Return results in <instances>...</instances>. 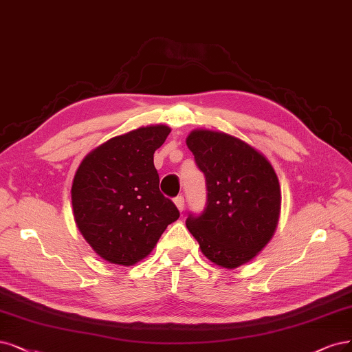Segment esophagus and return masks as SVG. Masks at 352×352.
I'll return each instance as SVG.
<instances>
[{"mask_svg":"<svg viewBox=\"0 0 352 352\" xmlns=\"http://www.w3.org/2000/svg\"><path fill=\"white\" fill-rule=\"evenodd\" d=\"M173 202H175V205L177 207V210L182 212L184 211V207H185V199H184V197H176L175 199H173Z\"/></svg>","mask_w":352,"mask_h":352,"instance_id":"esophagus-1","label":"esophagus"}]
</instances>
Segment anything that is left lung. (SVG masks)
<instances>
[{
	"mask_svg": "<svg viewBox=\"0 0 352 352\" xmlns=\"http://www.w3.org/2000/svg\"><path fill=\"white\" fill-rule=\"evenodd\" d=\"M188 148L207 180V208L186 227L212 263L226 270L250 262L270 243L281 212L272 164L250 144L221 131L193 129Z\"/></svg>",
	"mask_w": 352,
	"mask_h": 352,
	"instance_id": "1",
	"label": "left lung"
}]
</instances>
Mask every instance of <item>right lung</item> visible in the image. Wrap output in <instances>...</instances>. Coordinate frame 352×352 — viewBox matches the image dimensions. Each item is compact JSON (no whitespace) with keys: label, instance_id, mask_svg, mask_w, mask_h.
<instances>
[{"label":"right lung","instance_id":"add662e5","mask_svg":"<svg viewBox=\"0 0 352 352\" xmlns=\"http://www.w3.org/2000/svg\"><path fill=\"white\" fill-rule=\"evenodd\" d=\"M148 125L100 144L80 163L71 188L74 220L102 259L132 266L147 258L168 224L179 218L159 189L154 151L170 134Z\"/></svg>","mask_w":352,"mask_h":352}]
</instances>
